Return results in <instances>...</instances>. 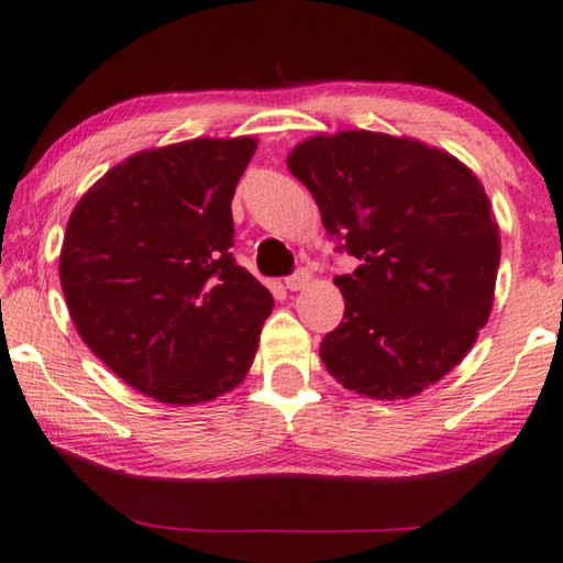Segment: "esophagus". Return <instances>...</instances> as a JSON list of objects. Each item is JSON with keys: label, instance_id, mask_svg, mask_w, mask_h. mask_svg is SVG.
Returning a JSON list of instances; mask_svg holds the SVG:
<instances>
[{"label": "esophagus", "instance_id": "34e87169", "mask_svg": "<svg viewBox=\"0 0 563 563\" xmlns=\"http://www.w3.org/2000/svg\"><path fill=\"white\" fill-rule=\"evenodd\" d=\"M308 283H310V273L305 271V268H298L292 275H288V278H285V288H288V290H302Z\"/></svg>", "mask_w": 563, "mask_h": 563}]
</instances>
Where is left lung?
<instances>
[{
    "instance_id": "left-lung-1",
    "label": "left lung",
    "mask_w": 563,
    "mask_h": 563,
    "mask_svg": "<svg viewBox=\"0 0 563 563\" xmlns=\"http://www.w3.org/2000/svg\"><path fill=\"white\" fill-rule=\"evenodd\" d=\"M288 169L317 201L354 273L336 275L344 317L320 356L369 398H408L463 362L493 310L499 229L479 179L411 137L314 135Z\"/></svg>"
}]
</instances>
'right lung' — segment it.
I'll list each match as a JSON object with an SVG mask.
<instances>
[{"instance_id": "add662e5", "label": "right lung", "mask_w": 563, "mask_h": 563, "mask_svg": "<svg viewBox=\"0 0 563 563\" xmlns=\"http://www.w3.org/2000/svg\"><path fill=\"white\" fill-rule=\"evenodd\" d=\"M255 145L199 137L137 152L68 219L58 273L80 340L162 404L231 391L258 350L273 295L231 253V199Z\"/></svg>"}]
</instances>
